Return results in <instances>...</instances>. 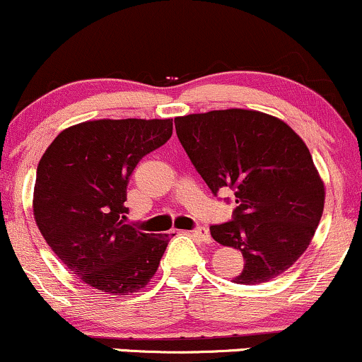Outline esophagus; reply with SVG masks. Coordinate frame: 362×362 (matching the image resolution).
<instances>
[{
    "instance_id": "esophagus-1",
    "label": "esophagus",
    "mask_w": 362,
    "mask_h": 362,
    "mask_svg": "<svg viewBox=\"0 0 362 362\" xmlns=\"http://www.w3.org/2000/svg\"><path fill=\"white\" fill-rule=\"evenodd\" d=\"M190 235L195 236V238L201 240V242H204V243H211V242H213V238H211L209 230H206V228H195L194 231H190Z\"/></svg>"
}]
</instances>
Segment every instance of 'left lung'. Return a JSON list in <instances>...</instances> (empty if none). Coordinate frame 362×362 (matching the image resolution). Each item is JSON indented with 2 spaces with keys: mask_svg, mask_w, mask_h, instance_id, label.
Wrapping results in <instances>:
<instances>
[{
  "mask_svg": "<svg viewBox=\"0 0 362 362\" xmlns=\"http://www.w3.org/2000/svg\"><path fill=\"white\" fill-rule=\"evenodd\" d=\"M178 141L211 192H235L233 219L211 226L242 252L236 284H260L288 271L308 248L325 204V187L303 139L257 110L228 109L175 117Z\"/></svg>",
  "mask_w": 362,
  "mask_h": 362,
  "instance_id": "obj_1",
  "label": "left lung"
}]
</instances>
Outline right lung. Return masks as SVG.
Instances as JSON below:
<instances>
[{
  "mask_svg": "<svg viewBox=\"0 0 362 362\" xmlns=\"http://www.w3.org/2000/svg\"><path fill=\"white\" fill-rule=\"evenodd\" d=\"M172 119H100L61 132L37 167L34 218L52 252L78 279L112 296L146 288L168 235L124 223L129 177L163 146Z\"/></svg>",
  "mask_w": 362,
  "mask_h": 362,
  "instance_id": "add662e5",
  "label": "right lung"
}]
</instances>
